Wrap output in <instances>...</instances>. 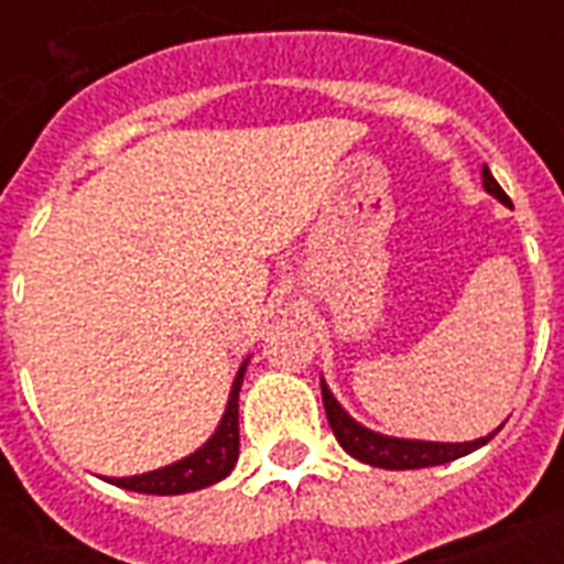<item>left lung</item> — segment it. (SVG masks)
Returning <instances> with one entry per match:
<instances>
[{
	"instance_id": "8db88e82",
	"label": "left lung",
	"mask_w": 564,
	"mask_h": 564,
	"mask_svg": "<svg viewBox=\"0 0 564 564\" xmlns=\"http://www.w3.org/2000/svg\"><path fill=\"white\" fill-rule=\"evenodd\" d=\"M482 187L486 193H491L498 202L509 204V195L500 189V184L495 181V175L489 172V166H482ZM322 401H325L327 421H330V430L334 436L339 438V445L366 465H375V468H389V471H406V468H430V465H445L454 463L459 456L471 454L477 447H482L486 442L498 436V430H491L489 436L474 438V442H419V438H392L383 436V433H375V430L362 427L360 421H354L348 412L339 406V401L334 398V392L327 389V383L322 380Z\"/></svg>"
}]
</instances>
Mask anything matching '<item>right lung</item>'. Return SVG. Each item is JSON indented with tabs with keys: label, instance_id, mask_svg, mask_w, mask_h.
Returning a JSON list of instances; mask_svg holds the SVG:
<instances>
[{
	"label": "right lung",
	"instance_id": "right-lung-1",
	"mask_svg": "<svg viewBox=\"0 0 564 564\" xmlns=\"http://www.w3.org/2000/svg\"><path fill=\"white\" fill-rule=\"evenodd\" d=\"M246 366L248 360L239 366L237 377H234L228 410L221 415L219 427L195 454L184 456L166 468H158V471L137 474V477H105V480L119 489L143 491V495H184V491L204 489V486L225 480L239 456V386H242Z\"/></svg>",
	"mask_w": 564,
	"mask_h": 564
}]
</instances>
